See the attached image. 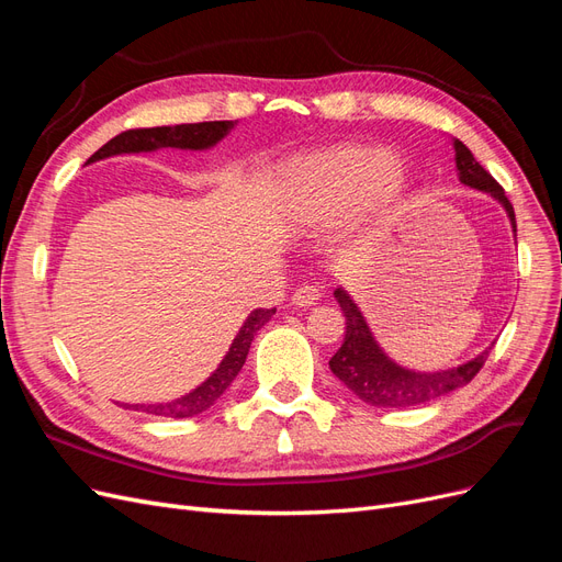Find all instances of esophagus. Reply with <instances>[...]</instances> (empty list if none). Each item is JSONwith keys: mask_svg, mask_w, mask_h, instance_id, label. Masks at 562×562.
<instances>
[{"mask_svg": "<svg viewBox=\"0 0 562 562\" xmlns=\"http://www.w3.org/2000/svg\"><path fill=\"white\" fill-rule=\"evenodd\" d=\"M318 297H321V291L316 285H302L293 293L291 302L295 304V307H312V304L318 302Z\"/></svg>", "mask_w": 562, "mask_h": 562, "instance_id": "obj_1", "label": "esophagus"}]
</instances>
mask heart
Wrapping results in <instances>:
<instances>
[{
  "instance_id": "heart-1",
  "label": "heart",
  "mask_w": 562,
  "mask_h": 562,
  "mask_svg": "<svg viewBox=\"0 0 562 562\" xmlns=\"http://www.w3.org/2000/svg\"><path fill=\"white\" fill-rule=\"evenodd\" d=\"M407 184L411 176L396 151L347 143L283 161L277 168L274 194L295 229L318 225L339 211H347L349 223L359 227L394 211Z\"/></svg>"
}]
</instances>
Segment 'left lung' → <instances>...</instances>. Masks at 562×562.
<instances>
[{
	"label": "left lung",
	"instance_id": "obj_1",
	"mask_svg": "<svg viewBox=\"0 0 562 562\" xmlns=\"http://www.w3.org/2000/svg\"><path fill=\"white\" fill-rule=\"evenodd\" d=\"M452 147L459 180L473 187V190H481L495 201H499L516 232V213L512 201L506 199L502 184L473 159L471 149L462 140H452ZM333 295L347 318V333L342 347H339L330 359V370L333 375L339 378V382H345L351 394L359 396L363 403H370L375 407H415L422 403L436 401L440 396H448L454 389L467 386L475 378V372H479L487 361V353L492 347H487L485 351L475 356V359L457 368L438 372L407 370L396 361H391L386 351L378 345V339L372 335L359 304L353 302V297L345 288H335Z\"/></svg>",
	"mask_w": 562,
	"mask_h": 562
}]
</instances>
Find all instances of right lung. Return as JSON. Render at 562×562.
I'll return each instance as SVG.
<instances>
[{
  "label": "right lung",
  "mask_w": 562,
  "mask_h": 562,
  "mask_svg": "<svg viewBox=\"0 0 562 562\" xmlns=\"http://www.w3.org/2000/svg\"><path fill=\"white\" fill-rule=\"evenodd\" d=\"M236 126V122H201V124H178V126H157V128H133L119 133L116 138L100 147L93 157H89L87 164L119 157V155H138V151H157L164 147H176V149H211L220 140L229 135V131ZM277 314V310H255L246 316L244 326L232 339V347L225 353V359L211 372L209 380H203L190 394H184L176 401L168 403H135L126 405L133 411H140L147 415L157 417H173L184 419L201 415L209 407L225 394V389L236 380L239 370L246 363V356L250 349L252 337L265 323Z\"/></svg>",
  "instance_id": "1"
}]
</instances>
